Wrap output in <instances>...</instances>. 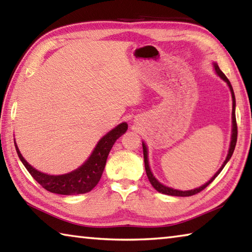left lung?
<instances>
[{
	"label": "left lung",
	"instance_id": "obj_1",
	"mask_svg": "<svg viewBox=\"0 0 252 252\" xmlns=\"http://www.w3.org/2000/svg\"><path fill=\"white\" fill-rule=\"evenodd\" d=\"M215 70L217 72V74H218L221 79L223 81L227 82V84L229 85V89L230 91H231V94H232V135H231V142H230V148H229V152H228V156L225 158V161L223 162V164L221 165V168L218 170V172H217L215 176H213L210 180H209L206 185H203L202 187H199L197 189H193V190H189V191H180V190H176V189H172V188H169V187H165L163 185H161V183L157 180V179L153 177V174L150 171V167H149V162H148V151H147V147L146 144L142 143V148H143V158H144V167H146V172H147V176L149 181L152 185V187L155 188L157 191H159L161 193H164V194H168V195H176V197H190V195H193V194H197L199 193L200 191H202L206 189V188L210 185V183L215 180V179L218 177V174L221 172V170L224 168V165L227 162L229 161L230 158H231L232 153L234 151V148H236V143H237V136H238V126H237V121H236V99H234V93H233V89H232V85L230 84V81L228 80L227 76L223 74V72L219 69V66L217 65V63H215Z\"/></svg>",
	"mask_w": 252,
	"mask_h": 252
}]
</instances>
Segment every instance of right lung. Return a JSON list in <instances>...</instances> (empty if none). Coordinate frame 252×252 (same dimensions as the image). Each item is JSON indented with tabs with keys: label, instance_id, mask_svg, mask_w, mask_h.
Listing matches in <instances>:
<instances>
[{
	"label": "right lung",
	"instance_id": "add662e5",
	"mask_svg": "<svg viewBox=\"0 0 252 252\" xmlns=\"http://www.w3.org/2000/svg\"><path fill=\"white\" fill-rule=\"evenodd\" d=\"M126 130L127 125L125 122L114 127L113 130H111L108 134L104 135L97 142L94 151L92 152L90 158L84 162V164L74 170V171L62 174V176H49V174L37 171L24 160L16 143L15 149L24 167L45 190L53 193L65 195L87 193L89 191H91L97 185V182L100 181L111 148L113 147L117 139L120 138Z\"/></svg>",
	"mask_w": 252,
	"mask_h": 252
}]
</instances>
